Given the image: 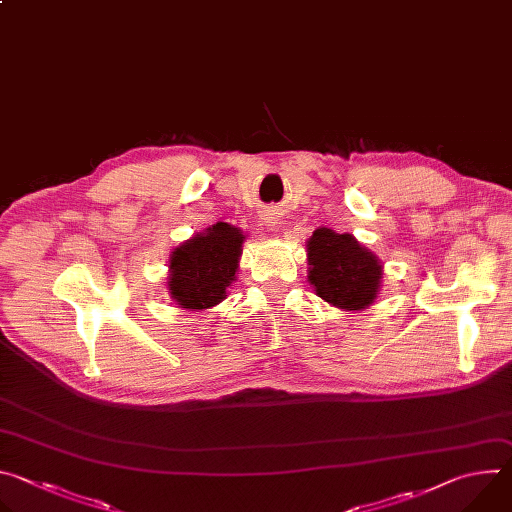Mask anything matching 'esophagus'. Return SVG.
Listing matches in <instances>:
<instances>
[{"label": "esophagus", "mask_w": 512, "mask_h": 512, "mask_svg": "<svg viewBox=\"0 0 512 512\" xmlns=\"http://www.w3.org/2000/svg\"><path fill=\"white\" fill-rule=\"evenodd\" d=\"M279 225H281V221H279V218H269V225H267V227H269L271 231L279 229Z\"/></svg>", "instance_id": "esophagus-1"}]
</instances>
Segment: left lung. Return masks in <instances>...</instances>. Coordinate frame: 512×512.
<instances>
[{
    "mask_svg": "<svg viewBox=\"0 0 512 512\" xmlns=\"http://www.w3.org/2000/svg\"><path fill=\"white\" fill-rule=\"evenodd\" d=\"M308 247V281L316 294L340 310H364L379 294L383 265L352 235L316 229Z\"/></svg>",
    "mask_w": 512,
    "mask_h": 512,
    "instance_id": "8db88e82",
    "label": "left lung"
}]
</instances>
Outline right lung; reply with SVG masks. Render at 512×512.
Listing matches in <instances>:
<instances>
[{"instance_id":"right-lung-1","label":"right lung","mask_w":512,"mask_h":512,"mask_svg":"<svg viewBox=\"0 0 512 512\" xmlns=\"http://www.w3.org/2000/svg\"><path fill=\"white\" fill-rule=\"evenodd\" d=\"M243 241L237 227L216 223L174 249L168 289L178 308L196 312L225 300L239 269Z\"/></svg>"}]
</instances>
